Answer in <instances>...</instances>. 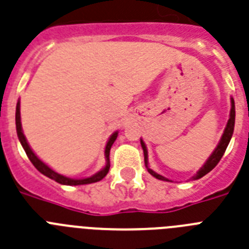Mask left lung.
I'll return each mask as SVG.
<instances>
[{
  "instance_id": "8db88e82",
  "label": "left lung",
  "mask_w": 249,
  "mask_h": 249,
  "mask_svg": "<svg viewBox=\"0 0 249 249\" xmlns=\"http://www.w3.org/2000/svg\"><path fill=\"white\" fill-rule=\"evenodd\" d=\"M234 122H235V108H234V101H233V98H231V114H229V120H228V123H227V127L226 129H224V133H223L222 139H220L219 143H218V146H216V148L214 150V152L212 155H210V157L207 160V162L204 163L203 167H201L199 171L196 173V175L193 176V180H197L200 179V178H203L204 175H207L209 171H212V170L214 169V167L218 165V162L220 161V159L223 157V155H224V152H226L227 147H228L229 145V141H231V135H233V131H234ZM141 146L142 148H143V155H145V165L146 167H147V171L151 174V175L154 176V178H156V179L159 180H165V181H169V180L166 179V178H163V176L159 175L157 173H155L154 170H151L150 167H148V155H147V148H146V145L145 142L142 141L141 140Z\"/></svg>"
}]
</instances>
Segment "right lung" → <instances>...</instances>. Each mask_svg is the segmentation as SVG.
Returning a JSON list of instances; mask_svg holds the SVG:
<instances>
[{
	"instance_id": "right-lung-1",
	"label": "right lung",
	"mask_w": 249,
	"mask_h": 249,
	"mask_svg": "<svg viewBox=\"0 0 249 249\" xmlns=\"http://www.w3.org/2000/svg\"><path fill=\"white\" fill-rule=\"evenodd\" d=\"M16 131H18V140H20V142H21V145H22L23 150H25L27 157H29L30 161L33 162L34 166L39 170L41 174H44V175L48 176V178H50V179L55 180V181L59 182V184H63V185H84V184H92V182L101 181L104 176L107 175L108 171H109V166H110L109 151H110V147H112V145H113V142L116 141L117 136H118V132H114L113 135L110 136L109 140H108L107 145H106V150H104V156H106V166H104L101 171H98L97 174L92 175L90 178H86V179H70V178H67V176L55 173L54 170L50 169V167H49L46 163L42 162L39 157L34 154L33 150L30 148L29 143H27L26 139H25V136H23V133H22V127H21L20 101L18 102V106H16Z\"/></svg>"
}]
</instances>
